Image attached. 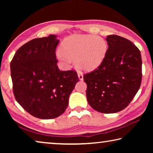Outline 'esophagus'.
I'll return each mask as SVG.
<instances>
[{
    "instance_id": "obj_1",
    "label": "esophagus",
    "mask_w": 153,
    "mask_h": 153,
    "mask_svg": "<svg viewBox=\"0 0 153 153\" xmlns=\"http://www.w3.org/2000/svg\"><path fill=\"white\" fill-rule=\"evenodd\" d=\"M77 75H78V78L79 80H82L83 79H84V77H83V74L82 72L79 71L78 73H77Z\"/></svg>"
}]
</instances>
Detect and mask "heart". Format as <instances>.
Wrapping results in <instances>:
<instances>
[{
	"label": "heart",
	"instance_id": "1",
	"mask_svg": "<svg viewBox=\"0 0 153 153\" xmlns=\"http://www.w3.org/2000/svg\"><path fill=\"white\" fill-rule=\"evenodd\" d=\"M107 51V44L100 36L75 35L64 41L56 56L67 65L76 61L78 68L90 71L101 64Z\"/></svg>",
	"mask_w": 153,
	"mask_h": 153
}]
</instances>
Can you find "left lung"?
<instances>
[{
    "instance_id": "left-lung-1",
    "label": "left lung",
    "mask_w": 153,
    "mask_h": 153,
    "mask_svg": "<svg viewBox=\"0 0 153 153\" xmlns=\"http://www.w3.org/2000/svg\"><path fill=\"white\" fill-rule=\"evenodd\" d=\"M108 49L101 64L84 75L88 104L98 112L114 113L128 106L142 81L140 51L117 35L107 36Z\"/></svg>"
}]
</instances>
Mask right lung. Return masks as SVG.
Listing matches in <instances>:
<instances>
[{"label":"right lung","mask_w":153,"mask_h":153,"mask_svg":"<svg viewBox=\"0 0 153 153\" xmlns=\"http://www.w3.org/2000/svg\"><path fill=\"white\" fill-rule=\"evenodd\" d=\"M56 36L35 38L18 49L10 64L17 102L35 117L50 120L62 115L79 82L76 71H60L56 58Z\"/></svg>","instance_id":"add662e5"}]
</instances>
